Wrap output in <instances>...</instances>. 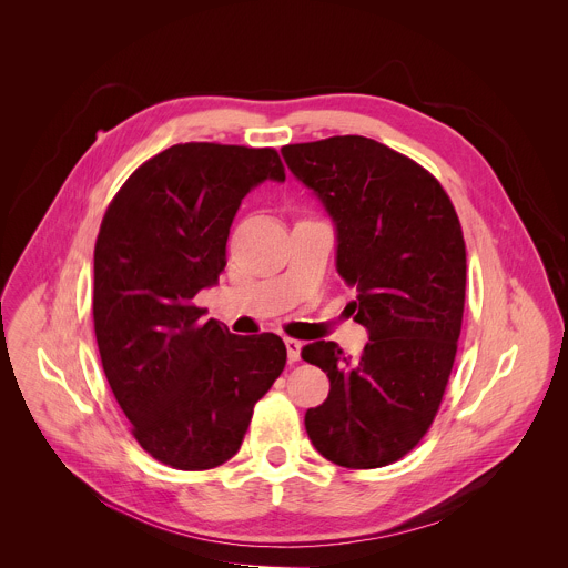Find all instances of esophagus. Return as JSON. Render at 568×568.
Wrapping results in <instances>:
<instances>
[{
    "instance_id": "34e87169",
    "label": "esophagus",
    "mask_w": 568,
    "mask_h": 568,
    "mask_svg": "<svg viewBox=\"0 0 568 568\" xmlns=\"http://www.w3.org/2000/svg\"><path fill=\"white\" fill-rule=\"evenodd\" d=\"M285 348H287V359H290V362H298V359H301V348H303L301 342L287 337V339H285Z\"/></svg>"
}]
</instances>
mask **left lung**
Masks as SVG:
<instances>
[{"instance_id":"obj_1","label":"left lung","mask_w":568,"mask_h":568,"mask_svg":"<svg viewBox=\"0 0 568 568\" xmlns=\"http://www.w3.org/2000/svg\"><path fill=\"white\" fill-rule=\"evenodd\" d=\"M292 175L337 229V272L368 331L359 357L335 342L301 357L331 393L305 412L316 452L351 469L384 467L432 427L454 366L465 307V240L452 200L414 159L346 134L281 148Z\"/></svg>"}]
</instances>
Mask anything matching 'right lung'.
Returning a JSON list of instances; mask_svg holds the SVG:
<instances>
[{
	"mask_svg": "<svg viewBox=\"0 0 568 568\" xmlns=\"http://www.w3.org/2000/svg\"><path fill=\"white\" fill-rule=\"evenodd\" d=\"M285 182L274 148L178 143L105 211L94 250V333L136 443L175 469H211L242 445L254 404L283 373L278 335H231L195 294L217 283L242 197Z\"/></svg>",
	"mask_w": 568,
	"mask_h": 568,
	"instance_id": "obj_1",
	"label": "right lung"
}]
</instances>
